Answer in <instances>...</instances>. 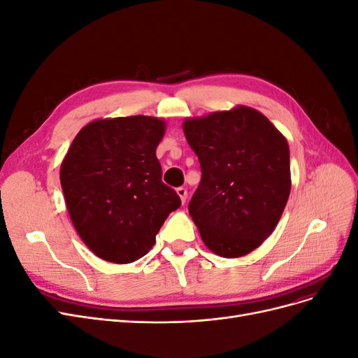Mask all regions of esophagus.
<instances>
[{
  "label": "esophagus",
  "instance_id": "esophagus-1",
  "mask_svg": "<svg viewBox=\"0 0 358 358\" xmlns=\"http://www.w3.org/2000/svg\"><path fill=\"white\" fill-rule=\"evenodd\" d=\"M176 192H178V196L180 197L182 203H185V201H187V196H188V191H187V188L180 187V188H178V189H176Z\"/></svg>",
  "mask_w": 358,
  "mask_h": 358
}]
</instances>
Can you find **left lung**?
I'll use <instances>...</instances> for the list:
<instances>
[{
  "label": "left lung",
  "instance_id": "1",
  "mask_svg": "<svg viewBox=\"0 0 358 358\" xmlns=\"http://www.w3.org/2000/svg\"><path fill=\"white\" fill-rule=\"evenodd\" d=\"M183 133L201 167L188 204L204 245L246 255L273 233L291 191L287 138L246 106L187 119Z\"/></svg>",
  "mask_w": 358,
  "mask_h": 358
}]
</instances>
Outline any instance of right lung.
<instances>
[{
    "label": "right lung",
    "mask_w": 358,
    "mask_h": 358,
    "mask_svg": "<svg viewBox=\"0 0 358 358\" xmlns=\"http://www.w3.org/2000/svg\"><path fill=\"white\" fill-rule=\"evenodd\" d=\"M166 122L152 116L96 119L74 137L61 187L80 239L106 262L133 263L155 245L176 191L161 180L157 146Z\"/></svg>",
    "instance_id": "obj_1"
}]
</instances>
